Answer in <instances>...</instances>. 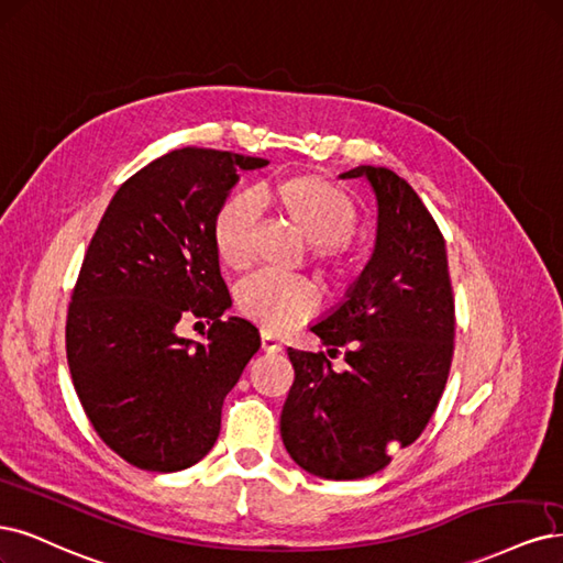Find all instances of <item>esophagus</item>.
I'll use <instances>...</instances> for the list:
<instances>
[{"label": "esophagus", "instance_id": "1", "mask_svg": "<svg viewBox=\"0 0 563 563\" xmlns=\"http://www.w3.org/2000/svg\"><path fill=\"white\" fill-rule=\"evenodd\" d=\"M261 344H263V349H265L267 354H277V352H282V349H284L282 340L277 335H273V333H267V331H263Z\"/></svg>", "mask_w": 563, "mask_h": 563}]
</instances>
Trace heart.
Listing matches in <instances>:
<instances>
[{
	"label": "heart",
	"instance_id": "obj_1",
	"mask_svg": "<svg viewBox=\"0 0 563 563\" xmlns=\"http://www.w3.org/2000/svg\"><path fill=\"white\" fill-rule=\"evenodd\" d=\"M286 214L312 242V258L319 273L333 286H342L354 273L349 235L354 230V209L344 192L317 174H300L282 181L275 190ZM263 196L258 188L230 192L211 221L217 256L228 267L242 269L251 263V232L261 217ZM240 312L269 333L288 331L312 319L321 307L319 286L305 275H284L258 269L235 288Z\"/></svg>",
	"mask_w": 563,
	"mask_h": 563
}]
</instances>
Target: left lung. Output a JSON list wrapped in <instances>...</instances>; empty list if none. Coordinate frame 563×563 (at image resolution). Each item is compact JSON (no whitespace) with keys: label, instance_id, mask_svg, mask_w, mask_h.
I'll return each instance as SVG.
<instances>
[{"label":"left lung","instance_id":"obj_1","mask_svg":"<svg viewBox=\"0 0 563 563\" xmlns=\"http://www.w3.org/2000/svg\"><path fill=\"white\" fill-rule=\"evenodd\" d=\"M377 198L373 256L346 300L312 325L328 354L288 349L296 382L282 410V440L300 468L358 479L391 463L431 421L454 356V294L444 238L412 186L361 165Z\"/></svg>","mask_w":563,"mask_h":563}]
</instances>
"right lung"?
<instances>
[{"label": "right lung", "mask_w": 563, "mask_h": 563, "mask_svg": "<svg viewBox=\"0 0 563 563\" xmlns=\"http://www.w3.org/2000/svg\"><path fill=\"white\" fill-rule=\"evenodd\" d=\"M267 161L186 146L115 190L88 244L67 309L76 396L130 466L174 473L198 463L221 431L223 398L261 346L232 305L211 240L219 205L242 169ZM207 318L205 343L176 335Z\"/></svg>", "instance_id": "right-lung-1"}]
</instances>
